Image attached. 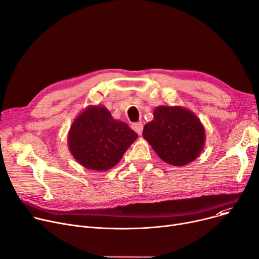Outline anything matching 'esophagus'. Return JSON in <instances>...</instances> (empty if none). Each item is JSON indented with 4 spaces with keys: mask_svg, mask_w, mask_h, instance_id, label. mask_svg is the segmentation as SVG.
<instances>
[{
    "mask_svg": "<svg viewBox=\"0 0 259 259\" xmlns=\"http://www.w3.org/2000/svg\"><path fill=\"white\" fill-rule=\"evenodd\" d=\"M132 129H133L135 132H137L139 135H142L144 126H143L142 122H137V124H133V125H132Z\"/></svg>",
    "mask_w": 259,
    "mask_h": 259,
    "instance_id": "esophagus-1",
    "label": "esophagus"
}]
</instances>
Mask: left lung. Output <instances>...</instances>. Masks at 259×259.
Wrapping results in <instances>:
<instances>
[{"label":"left lung","instance_id":"left-lung-1","mask_svg":"<svg viewBox=\"0 0 259 259\" xmlns=\"http://www.w3.org/2000/svg\"><path fill=\"white\" fill-rule=\"evenodd\" d=\"M153 120L145 125L143 138L160 159L182 167L193 161L205 147L206 133L199 118L180 106H158Z\"/></svg>","mask_w":259,"mask_h":259}]
</instances>
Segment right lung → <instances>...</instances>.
I'll return each instance as SVG.
<instances>
[{
  "instance_id": "1",
  "label": "right lung",
  "mask_w": 259,
  "mask_h": 259,
  "mask_svg": "<svg viewBox=\"0 0 259 259\" xmlns=\"http://www.w3.org/2000/svg\"><path fill=\"white\" fill-rule=\"evenodd\" d=\"M138 137L126 122L114 119L105 106H88L72 122L68 147L79 165L107 171L117 164Z\"/></svg>"
}]
</instances>
